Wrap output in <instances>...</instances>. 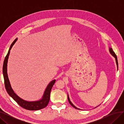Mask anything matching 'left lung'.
<instances>
[{
	"label": "left lung",
	"instance_id": "obj_1",
	"mask_svg": "<svg viewBox=\"0 0 124 124\" xmlns=\"http://www.w3.org/2000/svg\"><path fill=\"white\" fill-rule=\"evenodd\" d=\"M109 52H110V53L115 58V59H116V65H117V67H118V59H117V57H116V54L115 53V52L113 51V49H112V48H109ZM68 101H69V103L70 104V105L72 106L73 107H74L75 108H76V109H79V108H76L75 106H74L73 105V104L71 102V101H70V99H69V96H68Z\"/></svg>",
	"mask_w": 124,
	"mask_h": 124
}]
</instances>
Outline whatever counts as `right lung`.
<instances>
[{
	"label": "right lung",
	"instance_id": "1",
	"mask_svg": "<svg viewBox=\"0 0 124 124\" xmlns=\"http://www.w3.org/2000/svg\"><path fill=\"white\" fill-rule=\"evenodd\" d=\"M17 39H16L15 41L12 42L11 44L10 48L8 50V53L6 55L3 65V74L4 80V84L5 89L6 92H8V94L14 99L21 107L28 110H37L42 109L45 107H46L48 105V104L50 101V93L51 89L53 87L54 84L56 80H53L52 81L48 84L46 89L44 95L43 96L42 99L40 100L36 101H24L20 97L18 96L14 92V90L11 88L10 84L8 79V75L7 72V63L8 61V56L10 53V50L16 41H17Z\"/></svg>",
	"mask_w": 124,
	"mask_h": 124
}]
</instances>
